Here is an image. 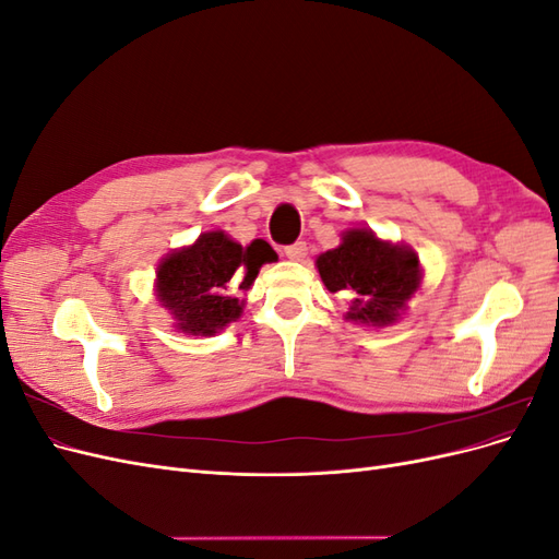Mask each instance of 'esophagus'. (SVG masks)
I'll list each match as a JSON object with an SVG mask.
<instances>
[{"instance_id":"esophagus-1","label":"esophagus","mask_w":559,"mask_h":559,"mask_svg":"<svg viewBox=\"0 0 559 559\" xmlns=\"http://www.w3.org/2000/svg\"><path fill=\"white\" fill-rule=\"evenodd\" d=\"M284 257L292 261H302L308 257V245L306 242H294L289 247H284Z\"/></svg>"}]
</instances>
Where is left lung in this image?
<instances>
[{"label":"left lung","mask_w":559,"mask_h":559,"mask_svg":"<svg viewBox=\"0 0 559 559\" xmlns=\"http://www.w3.org/2000/svg\"><path fill=\"white\" fill-rule=\"evenodd\" d=\"M321 282L349 298L345 319L366 326L394 324L421 284L417 253L380 240L370 228H349L343 242L317 257Z\"/></svg>","instance_id":"left-lung-1"}]
</instances>
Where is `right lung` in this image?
I'll return each mask as SVG.
<instances>
[{
  "mask_svg": "<svg viewBox=\"0 0 559 559\" xmlns=\"http://www.w3.org/2000/svg\"><path fill=\"white\" fill-rule=\"evenodd\" d=\"M275 259L265 240L242 247L224 230L202 233L191 247L167 253L158 263L156 296L170 310L177 331L214 335L242 314L245 300L235 298V292H247L261 265Z\"/></svg>",
  "mask_w": 559,
  "mask_h": 559,
  "instance_id": "obj_1",
  "label": "right lung"
}]
</instances>
